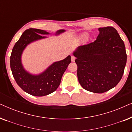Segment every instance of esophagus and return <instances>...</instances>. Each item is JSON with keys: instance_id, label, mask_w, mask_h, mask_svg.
<instances>
[{"instance_id": "1", "label": "esophagus", "mask_w": 132, "mask_h": 132, "mask_svg": "<svg viewBox=\"0 0 132 132\" xmlns=\"http://www.w3.org/2000/svg\"><path fill=\"white\" fill-rule=\"evenodd\" d=\"M75 57L74 56H71V61H75Z\"/></svg>"}]
</instances>
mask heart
<instances>
[{
    "mask_svg": "<svg viewBox=\"0 0 132 132\" xmlns=\"http://www.w3.org/2000/svg\"><path fill=\"white\" fill-rule=\"evenodd\" d=\"M82 37L83 38H86L87 37V34H84L82 35Z\"/></svg>",
    "mask_w": 132,
    "mask_h": 132,
    "instance_id": "1",
    "label": "heart"
}]
</instances>
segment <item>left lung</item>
I'll list each match as a JSON object with an SVG mask.
<instances>
[{"label":"left lung","mask_w":132,"mask_h":132,"mask_svg":"<svg viewBox=\"0 0 132 132\" xmlns=\"http://www.w3.org/2000/svg\"><path fill=\"white\" fill-rule=\"evenodd\" d=\"M100 34L93 43L79 46L76 57L77 77L84 89L103 93L117 86L127 62L125 45L117 30L108 26L98 28Z\"/></svg>","instance_id":"1"}]
</instances>
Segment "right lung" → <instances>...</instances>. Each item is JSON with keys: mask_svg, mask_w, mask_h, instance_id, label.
I'll list each match as a JSON object with an SVG mask.
<instances>
[{"mask_svg": "<svg viewBox=\"0 0 132 132\" xmlns=\"http://www.w3.org/2000/svg\"><path fill=\"white\" fill-rule=\"evenodd\" d=\"M64 32V29L59 30L56 35ZM48 34L49 33L46 30L38 29L26 30L14 45L11 55L10 67L15 82L23 91L34 96H44L55 91L60 85L63 74L71 62L69 55L62 61L53 63L39 75H31L24 70L21 57L25 47L32 42L47 38L43 35Z\"/></svg>", "mask_w": 132, "mask_h": 132, "instance_id": "1", "label": "right lung"}]
</instances>
